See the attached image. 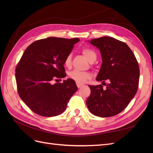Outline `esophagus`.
Instances as JSON below:
<instances>
[{"label":"esophagus","mask_w":153,"mask_h":153,"mask_svg":"<svg viewBox=\"0 0 153 153\" xmlns=\"http://www.w3.org/2000/svg\"><path fill=\"white\" fill-rule=\"evenodd\" d=\"M76 85H77L78 88H80L81 87L84 85V84H78V83H76Z\"/></svg>","instance_id":"obj_1"}]
</instances>
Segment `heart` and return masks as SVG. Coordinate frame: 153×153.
<instances>
[{
  "instance_id": "obj_1",
  "label": "heart",
  "mask_w": 153,
  "mask_h": 153,
  "mask_svg": "<svg viewBox=\"0 0 153 153\" xmlns=\"http://www.w3.org/2000/svg\"><path fill=\"white\" fill-rule=\"evenodd\" d=\"M82 52L83 55L87 58L88 61L91 62H94L97 57L96 53L93 50H92L89 48H84L82 50ZM64 66L66 68H71L72 64L71 54H69L67 55L65 59H64ZM68 75L71 80H74L76 83H78V84L84 83L87 80L90 79L91 76V74L89 72L80 71L77 70H74L69 72L68 73Z\"/></svg>"
}]
</instances>
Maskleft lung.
<instances>
[{
	"instance_id": "left-lung-1",
	"label": "left lung",
	"mask_w": 153,
	"mask_h": 153,
	"mask_svg": "<svg viewBox=\"0 0 153 153\" xmlns=\"http://www.w3.org/2000/svg\"><path fill=\"white\" fill-rule=\"evenodd\" d=\"M90 43L100 49L102 57L96 80L102 81L103 85H89L91 94L86 101L87 107L96 116H114L127 107L137 93L139 66L132 50L123 41L105 36ZM103 85L106 87L103 88Z\"/></svg>"
}]
</instances>
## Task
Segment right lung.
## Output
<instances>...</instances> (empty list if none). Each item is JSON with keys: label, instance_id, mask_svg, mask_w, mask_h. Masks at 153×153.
<instances>
[{"label": "right lung", "instance_id": "1", "mask_svg": "<svg viewBox=\"0 0 153 153\" xmlns=\"http://www.w3.org/2000/svg\"><path fill=\"white\" fill-rule=\"evenodd\" d=\"M78 38L50 37L37 40L26 48L15 69L17 91L21 99L34 113L53 117L66 110L78 88L66 76L64 61Z\"/></svg>", "mask_w": 153, "mask_h": 153}]
</instances>
